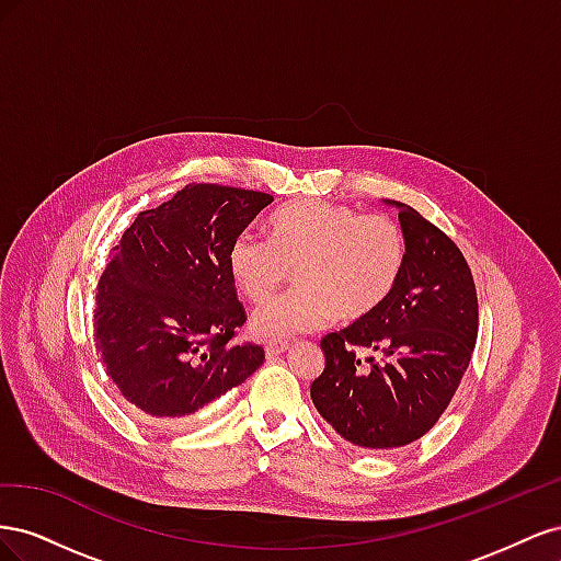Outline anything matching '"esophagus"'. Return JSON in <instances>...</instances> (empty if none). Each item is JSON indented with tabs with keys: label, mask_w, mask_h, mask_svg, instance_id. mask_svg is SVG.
Listing matches in <instances>:
<instances>
[{
	"label": "esophagus",
	"mask_w": 561,
	"mask_h": 561,
	"mask_svg": "<svg viewBox=\"0 0 561 561\" xmlns=\"http://www.w3.org/2000/svg\"><path fill=\"white\" fill-rule=\"evenodd\" d=\"M285 348H287V344H285V342H268V344L264 346V351H266V358H268V360H271V358H276V355H280Z\"/></svg>",
	"instance_id": "1"
}]
</instances>
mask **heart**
<instances>
[{"label":"heart","instance_id":"heart-1","mask_svg":"<svg viewBox=\"0 0 561 561\" xmlns=\"http://www.w3.org/2000/svg\"><path fill=\"white\" fill-rule=\"evenodd\" d=\"M407 260L402 229L330 201H295L268 217V241L250 231L227 252L229 274L250 301H264L295 266V287L254 311L262 339H287L336 320H355L396 290Z\"/></svg>","mask_w":561,"mask_h":561}]
</instances>
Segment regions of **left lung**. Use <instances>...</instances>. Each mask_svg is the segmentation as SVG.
Listing matches in <instances>:
<instances>
[{
    "instance_id": "left-lung-1",
    "label": "left lung",
    "mask_w": 561,
    "mask_h": 561,
    "mask_svg": "<svg viewBox=\"0 0 561 561\" xmlns=\"http://www.w3.org/2000/svg\"><path fill=\"white\" fill-rule=\"evenodd\" d=\"M402 276L375 311L322 336L325 367L311 383L318 414L346 443L396 449L426 435L461 383L478 339V293L456 243L404 203ZM375 350L380 360H359Z\"/></svg>"
}]
</instances>
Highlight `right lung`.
Here are the masks:
<instances>
[{"mask_svg": "<svg viewBox=\"0 0 561 561\" xmlns=\"http://www.w3.org/2000/svg\"><path fill=\"white\" fill-rule=\"evenodd\" d=\"M271 201L186 184L140 213L112 250L95 297V348L112 388L140 416L184 426L262 367V346L229 344L245 311L227 252Z\"/></svg>", "mask_w": 561, "mask_h": 561, "instance_id": "obj_1", "label": "right lung"}]
</instances>
